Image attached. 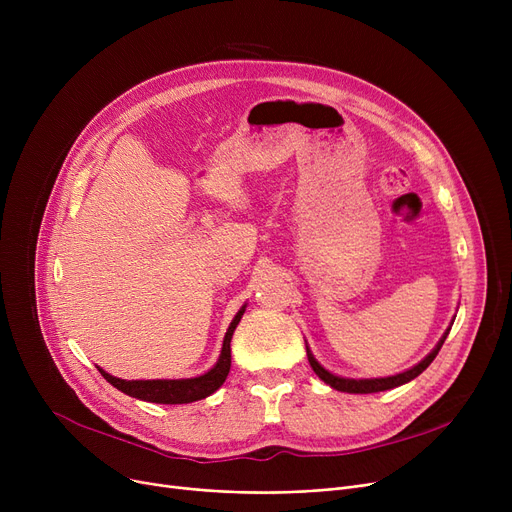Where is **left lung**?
<instances>
[{"instance_id": "left-lung-1", "label": "left lung", "mask_w": 512, "mask_h": 512, "mask_svg": "<svg viewBox=\"0 0 512 512\" xmlns=\"http://www.w3.org/2000/svg\"><path fill=\"white\" fill-rule=\"evenodd\" d=\"M454 324V321H452ZM452 324L446 328V332H444V336L438 340V344L434 346V351L429 353L425 359H421L417 365H413L411 369H407V371H402V373H396V375H388V378H367V380H355V378H340V375H334L332 371H328L324 365H319L317 363V359L313 357V353H311V348H309V344H307V359H309V363H311V367H313V371L319 375V380H324L330 388H334V390H338V392H348V394H371V392H384V390H392V388H398V386H402V384H407V382H411V380H415L419 373H423L427 367H429V363H432L434 359H436V355H438V351L442 348V344H444V340H446V336H448V332H450V328H452Z\"/></svg>"}]
</instances>
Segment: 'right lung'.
Returning a JSON list of instances; mask_svg holds the SVG:
<instances>
[{
  "instance_id": "1",
  "label": "right lung",
  "mask_w": 512,
  "mask_h": 512,
  "mask_svg": "<svg viewBox=\"0 0 512 512\" xmlns=\"http://www.w3.org/2000/svg\"><path fill=\"white\" fill-rule=\"evenodd\" d=\"M247 305H242L240 311L234 315V319L230 321L228 332L224 336L222 342V351L218 361L215 365L205 371L203 375H197V378H186V380H120L114 378L107 371H103L101 367L99 373L103 378L110 382L114 388H118L120 392L132 396V398H139V400H147V402H157V405H186V402H195L201 398H207L209 394H213L218 390L226 378H228V371H230V340L232 334L238 326V321L245 313Z\"/></svg>"
}]
</instances>
